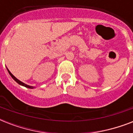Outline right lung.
<instances>
[{
	"label": "right lung",
	"mask_w": 133,
	"mask_h": 133,
	"mask_svg": "<svg viewBox=\"0 0 133 133\" xmlns=\"http://www.w3.org/2000/svg\"><path fill=\"white\" fill-rule=\"evenodd\" d=\"M7 71H8V72H9V75H10V76H11V77H12V79H13L14 80V81H16V82H17V83H18L19 85H23V86H25V87L28 88H34V87H32V86H30V85H27V84H25V83H23L22 81H19L18 79H16V77H14V75H12V74H11V73L10 72H9V70H8V69H7Z\"/></svg>",
	"instance_id": "add662e5"
}]
</instances>
